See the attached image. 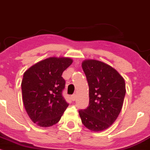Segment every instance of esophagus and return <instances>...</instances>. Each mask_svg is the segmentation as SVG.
I'll return each mask as SVG.
<instances>
[{
    "label": "esophagus",
    "instance_id": "obj_1",
    "mask_svg": "<svg viewBox=\"0 0 150 150\" xmlns=\"http://www.w3.org/2000/svg\"><path fill=\"white\" fill-rule=\"evenodd\" d=\"M70 98H71L72 100L75 101V99H76V94H73V95L71 96V97H70Z\"/></svg>",
    "mask_w": 150,
    "mask_h": 150
}]
</instances>
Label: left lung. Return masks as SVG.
I'll return each mask as SVG.
<instances>
[{"label": "left lung", "mask_w": 150, "mask_h": 150, "mask_svg": "<svg viewBox=\"0 0 150 150\" xmlns=\"http://www.w3.org/2000/svg\"><path fill=\"white\" fill-rule=\"evenodd\" d=\"M89 85V106L80 110L82 123L93 132L109 128L121 111L125 92L123 77L111 65L97 60L82 63Z\"/></svg>", "instance_id": "8db88e82"}]
</instances>
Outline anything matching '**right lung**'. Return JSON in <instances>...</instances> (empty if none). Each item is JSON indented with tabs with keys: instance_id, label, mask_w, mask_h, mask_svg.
Wrapping results in <instances>:
<instances>
[{
	"instance_id": "add662e5",
	"label": "right lung",
	"mask_w": 150,
	"mask_h": 150,
	"mask_svg": "<svg viewBox=\"0 0 150 150\" xmlns=\"http://www.w3.org/2000/svg\"><path fill=\"white\" fill-rule=\"evenodd\" d=\"M69 57H50L30 67L22 81V100L34 123L47 128L56 124L68 106L62 95L63 72L73 63Z\"/></svg>"
}]
</instances>
